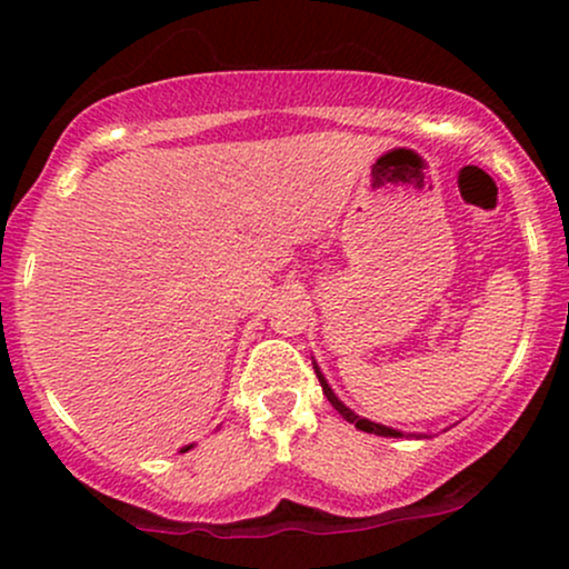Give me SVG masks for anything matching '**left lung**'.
<instances>
[{
  "instance_id": "8db88e82",
  "label": "left lung",
  "mask_w": 569,
  "mask_h": 569,
  "mask_svg": "<svg viewBox=\"0 0 569 569\" xmlns=\"http://www.w3.org/2000/svg\"><path fill=\"white\" fill-rule=\"evenodd\" d=\"M312 369H316V377H318V382H321V388H323V396L329 398V403L331 407H335L339 415L345 417V420L348 422H352V426L356 428H361V430H367V433H375V436H390V439H401L403 436V430H396V428H388V426H380V422H371V420H363V417H358L356 411H350L348 407H345L342 401H339V398L335 396V390L329 388V382H326V377L321 375V369L316 367V363H312Z\"/></svg>"
}]
</instances>
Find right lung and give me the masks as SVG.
<instances>
[{
    "mask_svg": "<svg viewBox=\"0 0 569 569\" xmlns=\"http://www.w3.org/2000/svg\"><path fill=\"white\" fill-rule=\"evenodd\" d=\"M187 449H189V447H184V449H181V452H187Z\"/></svg>",
    "mask_w": 569,
    "mask_h": 569,
    "instance_id": "1",
    "label": "right lung"
}]
</instances>
